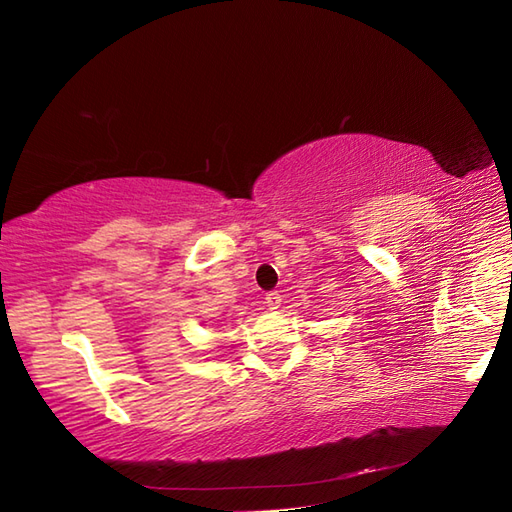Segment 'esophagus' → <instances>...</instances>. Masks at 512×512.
<instances>
[{"label": "esophagus", "instance_id": "1", "mask_svg": "<svg viewBox=\"0 0 512 512\" xmlns=\"http://www.w3.org/2000/svg\"><path fill=\"white\" fill-rule=\"evenodd\" d=\"M281 302H283V298H281L279 291H268V294H266V304L270 306V309H279Z\"/></svg>", "mask_w": 512, "mask_h": 512}]
</instances>
